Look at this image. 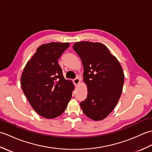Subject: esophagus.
<instances>
[{
	"label": "esophagus",
	"instance_id": "esophagus-1",
	"mask_svg": "<svg viewBox=\"0 0 152 152\" xmlns=\"http://www.w3.org/2000/svg\"><path fill=\"white\" fill-rule=\"evenodd\" d=\"M73 82H74V85H75L76 86H78L79 83H80V78H75L74 79V80H73Z\"/></svg>",
	"mask_w": 152,
	"mask_h": 152
}]
</instances>
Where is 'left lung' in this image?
<instances>
[{"mask_svg": "<svg viewBox=\"0 0 152 152\" xmlns=\"http://www.w3.org/2000/svg\"><path fill=\"white\" fill-rule=\"evenodd\" d=\"M83 66L87 99L80 102L83 113L94 121L110 114L120 98L124 74L120 63L104 44L83 41L74 43Z\"/></svg>", "mask_w": 152, "mask_h": 152, "instance_id": "1", "label": "left lung"}]
</instances>
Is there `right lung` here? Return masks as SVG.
I'll return each mask as SVG.
<instances>
[{
    "label": "right lung",
    "instance_id": "obj_1",
    "mask_svg": "<svg viewBox=\"0 0 152 152\" xmlns=\"http://www.w3.org/2000/svg\"><path fill=\"white\" fill-rule=\"evenodd\" d=\"M70 44L51 42L38 47L25 65L21 86L31 106L47 119L61 115L72 97L74 86L65 80L58 59Z\"/></svg>",
    "mask_w": 152,
    "mask_h": 152
}]
</instances>
